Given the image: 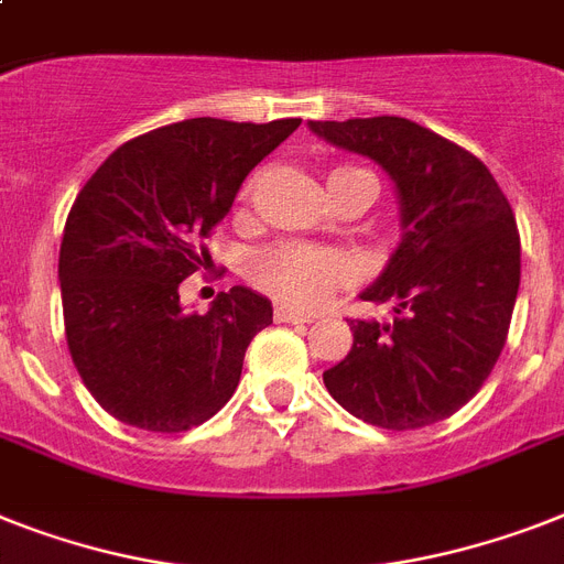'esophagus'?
<instances>
[{
    "label": "esophagus",
    "instance_id": "obj_1",
    "mask_svg": "<svg viewBox=\"0 0 564 564\" xmlns=\"http://www.w3.org/2000/svg\"><path fill=\"white\" fill-rule=\"evenodd\" d=\"M274 322L278 324H310L313 315L297 313V310H290V306H274Z\"/></svg>",
    "mask_w": 564,
    "mask_h": 564
}]
</instances>
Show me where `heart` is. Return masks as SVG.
<instances>
[{"label":"heart","mask_w":564,"mask_h":564,"mask_svg":"<svg viewBox=\"0 0 564 564\" xmlns=\"http://www.w3.org/2000/svg\"><path fill=\"white\" fill-rule=\"evenodd\" d=\"M354 173L359 171L336 167V171H329L327 185H338ZM254 185H258V178H249L240 187V210H246V205L251 203ZM246 274L260 292H267L274 301L306 310V306L322 304L329 292L341 290L350 281V263L345 254L333 249H318V246H306V242H274L249 260Z\"/></svg>","instance_id":"obj_1"}]
</instances>
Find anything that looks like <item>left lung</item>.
Masks as SVG:
<instances>
[{
  "instance_id": "1",
  "label": "left lung",
  "mask_w": 564,
  "mask_h": 564,
  "mask_svg": "<svg viewBox=\"0 0 564 564\" xmlns=\"http://www.w3.org/2000/svg\"><path fill=\"white\" fill-rule=\"evenodd\" d=\"M310 127L382 164L402 205V242L361 292L388 301L391 322L354 318V347L324 370V386L379 429L441 423L473 400L505 350L521 278L516 214L478 155L409 118Z\"/></svg>"
}]
</instances>
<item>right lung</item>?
Segmentation results:
<instances>
[{
  "mask_svg": "<svg viewBox=\"0 0 564 564\" xmlns=\"http://www.w3.org/2000/svg\"><path fill=\"white\" fill-rule=\"evenodd\" d=\"M301 118H187L127 141L80 187L59 242L68 354L104 411L144 432L205 423L237 391L272 304L246 286L187 315L178 283L210 267L208 240L242 178Z\"/></svg>",
  "mask_w": 564,
  "mask_h": 564,
  "instance_id": "right-lung-1",
  "label": "right lung"
}]
</instances>
